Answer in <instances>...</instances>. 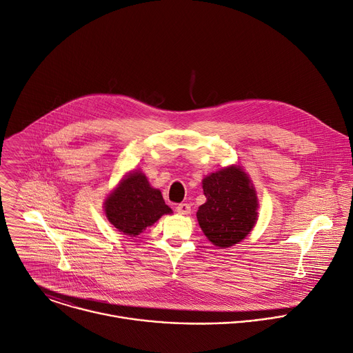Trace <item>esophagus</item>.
I'll use <instances>...</instances> for the list:
<instances>
[{"label":"esophagus","mask_w":353,"mask_h":353,"mask_svg":"<svg viewBox=\"0 0 353 353\" xmlns=\"http://www.w3.org/2000/svg\"><path fill=\"white\" fill-rule=\"evenodd\" d=\"M176 213L183 214V216L189 214V213H190V204H188V203H181V204H178V205H176Z\"/></svg>","instance_id":"obj_1"}]
</instances>
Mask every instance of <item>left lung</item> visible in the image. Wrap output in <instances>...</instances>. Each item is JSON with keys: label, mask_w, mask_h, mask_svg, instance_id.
I'll return each mask as SVG.
<instances>
[{"label": "left lung", "mask_w": 353, "mask_h": 353, "mask_svg": "<svg viewBox=\"0 0 353 353\" xmlns=\"http://www.w3.org/2000/svg\"><path fill=\"white\" fill-rule=\"evenodd\" d=\"M205 203L196 217L207 239L220 249L248 236L257 221L259 200L252 181L239 165H230L203 179Z\"/></svg>", "instance_id": "1"}]
</instances>
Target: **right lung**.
Wrapping results in <instances>:
<instances>
[{"instance_id": "add662e5", "label": "right lung", "mask_w": 353, "mask_h": 353, "mask_svg": "<svg viewBox=\"0 0 353 353\" xmlns=\"http://www.w3.org/2000/svg\"><path fill=\"white\" fill-rule=\"evenodd\" d=\"M107 220L123 235L137 236L172 210L165 204L159 189L150 186L146 175L132 171L104 201Z\"/></svg>"}]
</instances>
